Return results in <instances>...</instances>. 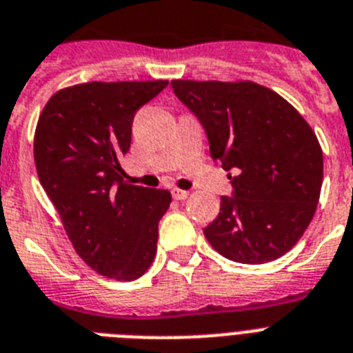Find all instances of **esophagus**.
I'll list each match as a JSON object with an SVG mask.
<instances>
[{
  "instance_id": "esophagus-1",
  "label": "esophagus",
  "mask_w": 353,
  "mask_h": 353,
  "mask_svg": "<svg viewBox=\"0 0 353 353\" xmlns=\"http://www.w3.org/2000/svg\"><path fill=\"white\" fill-rule=\"evenodd\" d=\"M171 194H173L174 200H185V198L189 196V191H183V189L174 188L173 191H171Z\"/></svg>"
}]
</instances>
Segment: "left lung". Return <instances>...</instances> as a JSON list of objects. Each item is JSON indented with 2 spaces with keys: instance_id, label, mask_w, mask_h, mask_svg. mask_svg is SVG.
I'll list each match as a JSON object with an SVG mask.
<instances>
[{
  "instance_id": "left-lung-1",
  "label": "left lung",
  "mask_w": 353,
  "mask_h": 353,
  "mask_svg": "<svg viewBox=\"0 0 353 353\" xmlns=\"http://www.w3.org/2000/svg\"><path fill=\"white\" fill-rule=\"evenodd\" d=\"M205 130L232 196L203 234L220 254L260 265L292 249L316 212L323 151L308 122L281 95L250 81H171Z\"/></svg>"
}]
</instances>
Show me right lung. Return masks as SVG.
Instances as JSON below:
<instances>
[{
  "instance_id": "1",
  "label": "right lung",
  "mask_w": 353,
  "mask_h": 353,
  "mask_svg": "<svg viewBox=\"0 0 353 353\" xmlns=\"http://www.w3.org/2000/svg\"><path fill=\"white\" fill-rule=\"evenodd\" d=\"M168 81L84 83L59 90L39 115L34 160L75 252L117 281L141 278L153 263L165 189L126 182L122 155L137 110Z\"/></svg>"
}]
</instances>
